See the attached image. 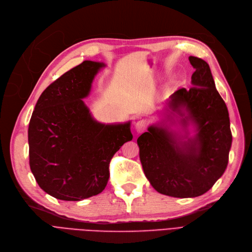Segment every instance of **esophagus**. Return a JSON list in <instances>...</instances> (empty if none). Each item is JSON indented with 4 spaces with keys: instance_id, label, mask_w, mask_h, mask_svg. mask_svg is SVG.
I'll return each mask as SVG.
<instances>
[{
    "instance_id": "1",
    "label": "esophagus",
    "mask_w": 252,
    "mask_h": 252,
    "mask_svg": "<svg viewBox=\"0 0 252 252\" xmlns=\"http://www.w3.org/2000/svg\"><path fill=\"white\" fill-rule=\"evenodd\" d=\"M147 128V121L146 120H139L134 124V129L137 133H141Z\"/></svg>"
}]
</instances>
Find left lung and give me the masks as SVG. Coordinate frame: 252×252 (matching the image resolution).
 <instances>
[{"mask_svg": "<svg viewBox=\"0 0 252 252\" xmlns=\"http://www.w3.org/2000/svg\"><path fill=\"white\" fill-rule=\"evenodd\" d=\"M196 70L191 88L171 94L158 122L137 138L148 181L160 194L194 198L223 174L232 146L226 105L215 88L208 63L189 56Z\"/></svg>", "mask_w": 252, "mask_h": 252, "instance_id": "1", "label": "left lung"}]
</instances>
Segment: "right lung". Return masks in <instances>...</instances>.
<instances>
[{"label": "right lung", "mask_w": 252, "mask_h": 252, "mask_svg": "<svg viewBox=\"0 0 252 252\" xmlns=\"http://www.w3.org/2000/svg\"><path fill=\"white\" fill-rule=\"evenodd\" d=\"M105 66L83 62L48 86L34 106L29 125L31 170L56 199L81 201L100 194L113 156L133 137L131 121L98 122L83 100Z\"/></svg>", "instance_id": "1"}]
</instances>
